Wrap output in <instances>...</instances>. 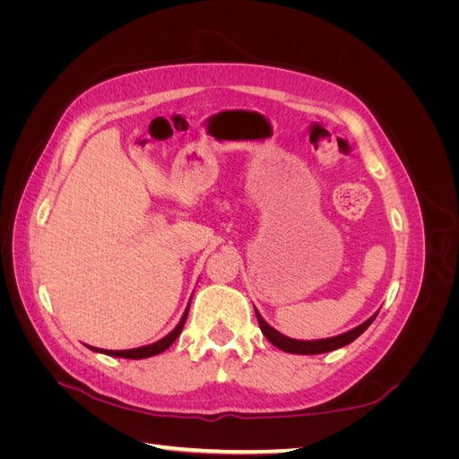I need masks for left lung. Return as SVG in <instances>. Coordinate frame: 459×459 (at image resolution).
<instances>
[{
	"label": "left lung",
	"instance_id": "8db88e82",
	"mask_svg": "<svg viewBox=\"0 0 459 459\" xmlns=\"http://www.w3.org/2000/svg\"><path fill=\"white\" fill-rule=\"evenodd\" d=\"M375 316H377V314H375ZM375 316L369 317L368 322H364L362 325L354 327L352 331H346V333H342V335H339V337L319 339V341H297V339H289V337L281 335L280 331H275L273 327H270L266 322H264L262 316L256 312L258 325H260L264 335H266V339L273 346H277V349H280V351H285V352H290V354H324V352L337 351V349H341V346H346V344L356 341L359 335H362V333L371 325Z\"/></svg>",
	"mask_w": 459,
	"mask_h": 459
}]
</instances>
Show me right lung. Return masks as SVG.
I'll return each instance as SVG.
<instances>
[{"label":"right lung","instance_id":"right-lung-1","mask_svg":"<svg viewBox=\"0 0 459 459\" xmlns=\"http://www.w3.org/2000/svg\"><path fill=\"white\" fill-rule=\"evenodd\" d=\"M187 312H189V307L186 310V314L182 316V319H179V324L176 325V329L172 333H169L164 339L152 342V344H147V346H140V349H132V351H103V349H93L91 351L95 352H103V354H108V356H117V358H128V359H142V358H149V356H157L160 352H164L169 346L178 339L179 333H182L184 329V324L187 319Z\"/></svg>","mask_w":459,"mask_h":459}]
</instances>
